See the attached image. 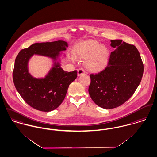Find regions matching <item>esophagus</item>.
Instances as JSON below:
<instances>
[{
  "label": "esophagus",
  "instance_id": "34e87169",
  "mask_svg": "<svg viewBox=\"0 0 157 157\" xmlns=\"http://www.w3.org/2000/svg\"><path fill=\"white\" fill-rule=\"evenodd\" d=\"M85 72L84 71V70L83 69H79L77 71V74H78V76H80L81 75L85 74Z\"/></svg>",
  "mask_w": 157,
  "mask_h": 157
}]
</instances>
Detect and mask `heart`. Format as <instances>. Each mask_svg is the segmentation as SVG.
Returning a JSON list of instances; mask_svg holds the SVG:
<instances>
[{
  "label": "heart",
  "instance_id": "heart-1",
  "mask_svg": "<svg viewBox=\"0 0 157 157\" xmlns=\"http://www.w3.org/2000/svg\"><path fill=\"white\" fill-rule=\"evenodd\" d=\"M74 52L76 59L86 60L85 63L86 69L92 73H99L105 69L110 55L107 47L92 40L77 44Z\"/></svg>",
  "mask_w": 157,
  "mask_h": 157
}]
</instances>
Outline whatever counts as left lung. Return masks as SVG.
Wrapping results in <instances>:
<instances>
[{"instance_id":"8db88e82","label":"left lung","mask_w":157,"mask_h":157,"mask_svg":"<svg viewBox=\"0 0 157 157\" xmlns=\"http://www.w3.org/2000/svg\"><path fill=\"white\" fill-rule=\"evenodd\" d=\"M114 48L107 67L97 74H90L89 94L100 107H117L134 94L140 83L143 64L137 48L120 40H111Z\"/></svg>"}]
</instances>
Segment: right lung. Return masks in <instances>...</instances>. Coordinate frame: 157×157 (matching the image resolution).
Segmentation results:
<instances>
[{"mask_svg": "<svg viewBox=\"0 0 157 157\" xmlns=\"http://www.w3.org/2000/svg\"><path fill=\"white\" fill-rule=\"evenodd\" d=\"M68 47L67 42L35 43L21 50L15 60L13 81L15 87L25 102L32 108L51 112L57 108L64 100L69 85L77 76V71H65L61 60L66 57L62 53ZM51 59L52 67L44 78H36L29 72L28 62L33 56Z\"/></svg>", "mask_w": 157, "mask_h": 157, "instance_id": "1", "label": "right lung"}]
</instances>
